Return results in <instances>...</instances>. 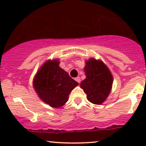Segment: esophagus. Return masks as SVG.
<instances>
[{"instance_id": "1", "label": "esophagus", "mask_w": 146, "mask_h": 146, "mask_svg": "<svg viewBox=\"0 0 146 146\" xmlns=\"http://www.w3.org/2000/svg\"><path fill=\"white\" fill-rule=\"evenodd\" d=\"M75 80H76L78 83H80V82H81V79H80V77H78V78H75Z\"/></svg>"}]
</instances>
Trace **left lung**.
<instances>
[{
    "label": "left lung",
    "mask_w": 146,
    "mask_h": 146,
    "mask_svg": "<svg viewBox=\"0 0 146 146\" xmlns=\"http://www.w3.org/2000/svg\"><path fill=\"white\" fill-rule=\"evenodd\" d=\"M86 78L80 87L86 94L87 100L94 104H102L109 95L113 77L109 68L101 60L90 58L85 61Z\"/></svg>",
    "instance_id": "left-lung-1"
}]
</instances>
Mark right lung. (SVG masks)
I'll use <instances>...</instances> for the list:
<instances>
[{
  "label": "right lung",
  "instance_id": "1",
  "mask_svg": "<svg viewBox=\"0 0 146 146\" xmlns=\"http://www.w3.org/2000/svg\"><path fill=\"white\" fill-rule=\"evenodd\" d=\"M59 64L58 59L46 60L33 80V86L40 99L56 108L67 102L70 93L78 85Z\"/></svg>",
  "mask_w": 146,
  "mask_h": 146
}]
</instances>
